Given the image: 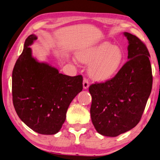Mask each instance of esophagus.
<instances>
[{
	"mask_svg": "<svg viewBox=\"0 0 160 160\" xmlns=\"http://www.w3.org/2000/svg\"><path fill=\"white\" fill-rule=\"evenodd\" d=\"M89 82L88 79L85 78V79L83 80V88L88 89L89 88Z\"/></svg>",
	"mask_w": 160,
	"mask_h": 160,
	"instance_id": "1",
	"label": "esophagus"
}]
</instances>
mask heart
Wrapping results in <instances>:
<instances>
[{
    "label": "heart",
    "mask_w": 160,
    "mask_h": 160,
    "mask_svg": "<svg viewBox=\"0 0 160 160\" xmlns=\"http://www.w3.org/2000/svg\"><path fill=\"white\" fill-rule=\"evenodd\" d=\"M76 55L81 62L91 63L90 73L98 80H108L114 77L121 69L124 59L121 48L109 42L85 48Z\"/></svg>",
    "instance_id": "obj_1"
}]
</instances>
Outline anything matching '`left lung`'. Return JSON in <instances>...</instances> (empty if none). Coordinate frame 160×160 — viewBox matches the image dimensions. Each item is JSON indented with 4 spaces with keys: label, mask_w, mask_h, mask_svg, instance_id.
Masks as SVG:
<instances>
[{
    "label": "left lung",
    "mask_w": 160,
    "mask_h": 160,
    "mask_svg": "<svg viewBox=\"0 0 160 160\" xmlns=\"http://www.w3.org/2000/svg\"><path fill=\"white\" fill-rule=\"evenodd\" d=\"M129 41L128 61L114 78L89 86L90 114L100 134L115 137L140 122L152 90L150 53L134 35L124 33Z\"/></svg>",
    "instance_id": "1"
}]
</instances>
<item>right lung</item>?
Instances as JSON below:
<instances>
[{
    "label": "right lung",
    "mask_w": 160,
    "mask_h": 160,
    "mask_svg": "<svg viewBox=\"0 0 160 160\" xmlns=\"http://www.w3.org/2000/svg\"><path fill=\"white\" fill-rule=\"evenodd\" d=\"M37 39L30 35L12 71V92L19 118L34 132L55 134L64 123L72 99L82 90V76L59 73L48 63L32 57L30 45Z\"/></svg>",
    "instance_id": "right-lung-1"
}]
</instances>
